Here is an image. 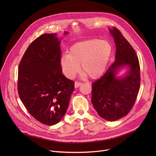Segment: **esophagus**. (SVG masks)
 <instances>
[{
    "label": "esophagus",
    "mask_w": 156,
    "mask_h": 156,
    "mask_svg": "<svg viewBox=\"0 0 156 156\" xmlns=\"http://www.w3.org/2000/svg\"><path fill=\"white\" fill-rule=\"evenodd\" d=\"M81 84V82H80V81H75V87H79Z\"/></svg>",
    "instance_id": "esophagus-1"
}]
</instances>
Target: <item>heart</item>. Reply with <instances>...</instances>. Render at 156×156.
<instances>
[{
	"label": "heart",
	"mask_w": 156,
	"mask_h": 156,
	"mask_svg": "<svg viewBox=\"0 0 156 156\" xmlns=\"http://www.w3.org/2000/svg\"><path fill=\"white\" fill-rule=\"evenodd\" d=\"M112 52V46L106 40L91 39L77 42L73 45L69 54L60 58L65 75L69 78L75 76L80 68L91 78L101 76L107 66Z\"/></svg>",
	"instance_id": "heart-1"
}]
</instances>
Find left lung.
<instances>
[{
  "label": "left lung",
  "mask_w": 156,
  "mask_h": 156,
  "mask_svg": "<svg viewBox=\"0 0 156 156\" xmlns=\"http://www.w3.org/2000/svg\"><path fill=\"white\" fill-rule=\"evenodd\" d=\"M116 46L115 60L99 79L93 83L92 104L98 115L108 121L126 115L134 105L140 87V66L135 51L115 27L110 30ZM130 69L123 78L116 77L119 68Z\"/></svg>",
  "instance_id": "left-lung-1"
}]
</instances>
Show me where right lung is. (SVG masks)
<instances>
[{
	"label": "right lung",
	"instance_id": "right-lung-1",
	"mask_svg": "<svg viewBox=\"0 0 156 156\" xmlns=\"http://www.w3.org/2000/svg\"><path fill=\"white\" fill-rule=\"evenodd\" d=\"M60 43L55 33L41 35L28 46L18 66L19 97L28 112L47 125L63 118L74 91L75 82L62 73Z\"/></svg>",
	"mask_w": 156,
	"mask_h": 156
}]
</instances>
